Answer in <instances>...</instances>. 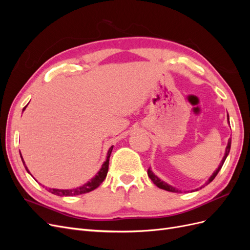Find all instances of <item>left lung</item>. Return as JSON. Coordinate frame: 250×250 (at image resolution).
<instances>
[{
    "label": "left lung",
    "mask_w": 250,
    "mask_h": 250,
    "mask_svg": "<svg viewBox=\"0 0 250 250\" xmlns=\"http://www.w3.org/2000/svg\"><path fill=\"white\" fill-rule=\"evenodd\" d=\"M228 118H229V115H228ZM230 144H231V140H229V144H228V147H226V151H225V155H224V157H223V160H222V162L220 163V166H219L218 167V169L214 172V174L213 175H211L210 177H209V179L207 181L206 183V185H204L203 187H206L207 185H208L209 183H211V181L214 180V178L217 176V174H218V172L221 170V168H222V166H223V164H224V162H225V160H226V156L229 155V150H230ZM147 173H148V176L150 177V179L153 181V184L156 186V187H158L160 188H163V190H166V191H169V192H174V193H179L180 191L179 190H176L175 188H173V187H171V186H169L168 184H166V183H164V181H162L160 178H158L157 176H155L154 174H153V172L150 170V168L148 169V171H147ZM197 191V190H196Z\"/></svg>",
    "instance_id": "obj_1"
}]
</instances>
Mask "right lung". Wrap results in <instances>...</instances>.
<instances>
[{
  "label": "right lung",
  "mask_w": 250,
  "mask_h": 250,
  "mask_svg": "<svg viewBox=\"0 0 250 250\" xmlns=\"http://www.w3.org/2000/svg\"><path fill=\"white\" fill-rule=\"evenodd\" d=\"M26 106H27V105H26ZM26 106L24 107V109H22V111L25 110ZM112 148H113V146H111V147L109 148L108 152H107V158H106V161H105L104 164L102 165V168L100 169V171L98 172V174H97V175H96L94 178H92L89 181H87L86 184H84V185L79 187V188H72V190H58V188H49L48 191L51 192L52 194L58 195V196H75V195L85 194V193H88V192H90V191L95 190L96 188H98V187H99V186L103 183V180L105 179V177H106V175H107L108 165H109V157H110V154H111ZM21 162H22V164H24L27 172L29 173V170L27 169L26 165H25V162H24V160H22V157H21Z\"/></svg>",
  "instance_id": "1"
}]
</instances>
